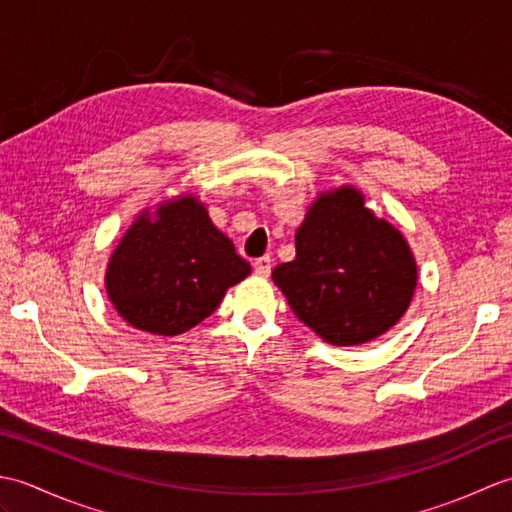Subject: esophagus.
I'll return each mask as SVG.
<instances>
[{
    "label": "esophagus",
    "instance_id": "1",
    "mask_svg": "<svg viewBox=\"0 0 512 512\" xmlns=\"http://www.w3.org/2000/svg\"><path fill=\"white\" fill-rule=\"evenodd\" d=\"M270 266H273V259H270L268 255L255 259V264H253L255 275H257V277H268V275H270Z\"/></svg>",
    "mask_w": 512,
    "mask_h": 512
}]
</instances>
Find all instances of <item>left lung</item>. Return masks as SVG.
Instances as JSON below:
<instances>
[{
    "mask_svg": "<svg viewBox=\"0 0 512 512\" xmlns=\"http://www.w3.org/2000/svg\"><path fill=\"white\" fill-rule=\"evenodd\" d=\"M297 255L273 270L292 312L325 343L352 347L402 319L418 284L411 248L352 184L321 191L295 235Z\"/></svg>",
    "mask_w": 512,
    "mask_h": 512,
    "instance_id": "obj_1",
    "label": "left lung"
}]
</instances>
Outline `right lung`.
Returning a JSON list of instances; mask_svg holds the SVG:
<instances>
[{"label": "right lung", "mask_w": 512, "mask_h": 512, "mask_svg": "<svg viewBox=\"0 0 512 512\" xmlns=\"http://www.w3.org/2000/svg\"><path fill=\"white\" fill-rule=\"evenodd\" d=\"M250 264L193 193L145 209L129 224L105 268V292L132 328L178 336L220 306Z\"/></svg>", "instance_id": "1"}]
</instances>
